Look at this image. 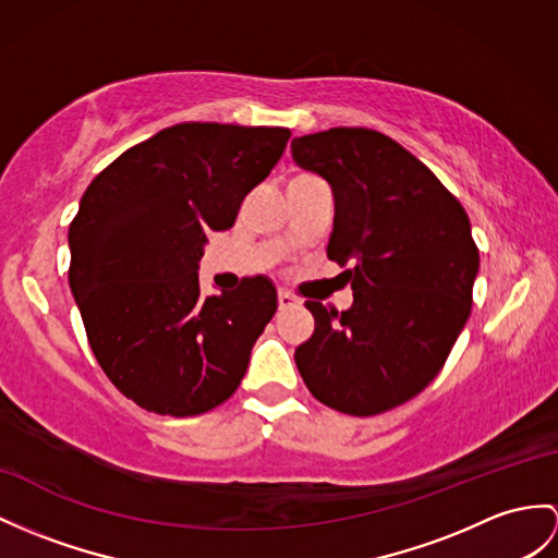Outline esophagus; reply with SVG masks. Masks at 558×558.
Here are the masks:
<instances>
[{
    "mask_svg": "<svg viewBox=\"0 0 558 558\" xmlns=\"http://www.w3.org/2000/svg\"><path fill=\"white\" fill-rule=\"evenodd\" d=\"M277 301H279V310H291V307H298V305H301V301H298V298H295V295H291L289 291H279Z\"/></svg>",
    "mask_w": 558,
    "mask_h": 558,
    "instance_id": "34e87169",
    "label": "esophagus"
}]
</instances>
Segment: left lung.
I'll use <instances>...</instances> for the list:
<instances>
[{"instance_id": "8db88e82", "label": "left lung", "mask_w": 558, "mask_h": 558, "mask_svg": "<svg viewBox=\"0 0 558 558\" xmlns=\"http://www.w3.org/2000/svg\"><path fill=\"white\" fill-rule=\"evenodd\" d=\"M293 160L329 182V260L355 301H307L315 333L295 348L305 386L331 410H392L438 376L471 315L478 248L461 203L424 162L381 132L333 128L291 142Z\"/></svg>"}]
</instances>
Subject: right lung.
I'll use <instances>...</instances> for the list:
<instances>
[{"instance_id":"obj_1","label":"right lung","mask_w":558,"mask_h":558,"mask_svg":"<svg viewBox=\"0 0 558 558\" xmlns=\"http://www.w3.org/2000/svg\"><path fill=\"white\" fill-rule=\"evenodd\" d=\"M287 128L180 122L118 156L68 229V283L94 357L148 412L196 416L222 404L277 312L267 277L201 295L210 232L277 166Z\"/></svg>"}]
</instances>
